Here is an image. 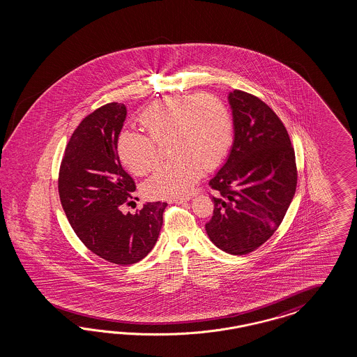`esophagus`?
Instances as JSON below:
<instances>
[{
    "mask_svg": "<svg viewBox=\"0 0 357 357\" xmlns=\"http://www.w3.org/2000/svg\"><path fill=\"white\" fill-rule=\"evenodd\" d=\"M190 199H191L190 196H187V197H181V199H175V200H173V203H178V204H182V203H187V202H188Z\"/></svg>",
    "mask_w": 357,
    "mask_h": 357,
    "instance_id": "1",
    "label": "esophagus"
}]
</instances>
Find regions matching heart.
Wrapping results in <instances>:
<instances>
[{
	"mask_svg": "<svg viewBox=\"0 0 357 357\" xmlns=\"http://www.w3.org/2000/svg\"><path fill=\"white\" fill-rule=\"evenodd\" d=\"M145 133L123 130L116 149L120 161L136 175H145L158 162L155 142L170 140L176 157L165 163L144 184L151 199H176L191 191L206 170L217 167L233 142V121L225 105L206 94L172 96L155 102L140 116Z\"/></svg>",
	"mask_w": 357,
	"mask_h": 357,
	"instance_id": "obj_1",
	"label": "heart"
}]
</instances>
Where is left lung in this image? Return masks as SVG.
Wrapping results in <instances>:
<instances>
[{
	"label": "left lung",
	"mask_w": 357,
	"mask_h": 357,
	"mask_svg": "<svg viewBox=\"0 0 357 357\" xmlns=\"http://www.w3.org/2000/svg\"><path fill=\"white\" fill-rule=\"evenodd\" d=\"M234 141L222 167L209 181L215 190L206 234L218 249L245 255L272 237L297 185L294 149L279 116L242 90L229 93Z\"/></svg>",
	"instance_id": "obj_1"
}]
</instances>
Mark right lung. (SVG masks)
<instances>
[{"label": "right lung", "mask_w": 357, "mask_h": 357, "mask_svg": "<svg viewBox=\"0 0 357 357\" xmlns=\"http://www.w3.org/2000/svg\"><path fill=\"white\" fill-rule=\"evenodd\" d=\"M127 107L112 102L79 123L65 148L59 195L70 227L87 249L107 261L128 266L154 248L166 203H146L124 215L120 206L136 190L118 157V137Z\"/></svg>", "instance_id": "add662e5"}]
</instances>
